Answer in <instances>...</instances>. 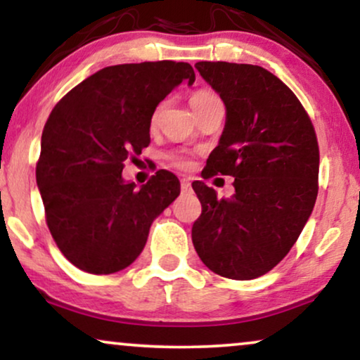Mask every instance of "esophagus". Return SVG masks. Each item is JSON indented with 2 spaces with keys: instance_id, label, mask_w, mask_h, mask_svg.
<instances>
[{
  "instance_id": "esophagus-1",
  "label": "esophagus",
  "mask_w": 360,
  "mask_h": 360,
  "mask_svg": "<svg viewBox=\"0 0 360 360\" xmlns=\"http://www.w3.org/2000/svg\"><path fill=\"white\" fill-rule=\"evenodd\" d=\"M181 191H183V193H189V191H191V179H189V177H183V179H181Z\"/></svg>"
}]
</instances>
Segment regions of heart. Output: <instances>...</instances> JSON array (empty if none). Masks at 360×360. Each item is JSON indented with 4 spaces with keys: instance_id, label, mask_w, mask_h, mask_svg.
I'll use <instances>...</instances> for the list:
<instances>
[{
    "instance_id": "obj_1",
    "label": "heart",
    "mask_w": 360,
    "mask_h": 360,
    "mask_svg": "<svg viewBox=\"0 0 360 360\" xmlns=\"http://www.w3.org/2000/svg\"><path fill=\"white\" fill-rule=\"evenodd\" d=\"M212 99H217V96L214 93H211V91H198V93H194L193 96H191V108H198L204 103L212 101ZM171 161L179 167H189L191 165V161L184 156V154H172Z\"/></svg>"
}]
</instances>
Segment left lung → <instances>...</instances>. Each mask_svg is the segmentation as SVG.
<instances>
[{"mask_svg": "<svg viewBox=\"0 0 360 360\" xmlns=\"http://www.w3.org/2000/svg\"><path fill=\"white\" fill-rule=\"evenodd\" d=\"M194 68L226 106L219 144L202 172L233 176L236 189L217 199L194 181L202 206L193 226L194 249L216 274L256 279L285 257L316 204V131L292 91L264 68L224 61Z\"/></svg>", "mask_w": 360, "mask_h": 360, "instance_id": "8db88e82", "label": "left lung"}]
</instances>
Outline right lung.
Segmentation results:
<instances>
[{
	"label": "right lung",
	"instance_id": "1",
	"mask_svg": "<svg viewBox=\"0 0 360 360\" xmlns=\"http://www.w3.org/2000/svg\"><path fill=\"white\" fill-rule=\"evenodd\" d=\"M195 75L188 63L146 61L99 70L59 101L41 136L36 184L59 251L89 274L133 264L149 227L181 193L159 169L146 184L122 179V162L151 143L158 104Z\"/></svg>",
	"mask_w": 360,
	"mask_h": 360
}]
</instances>
